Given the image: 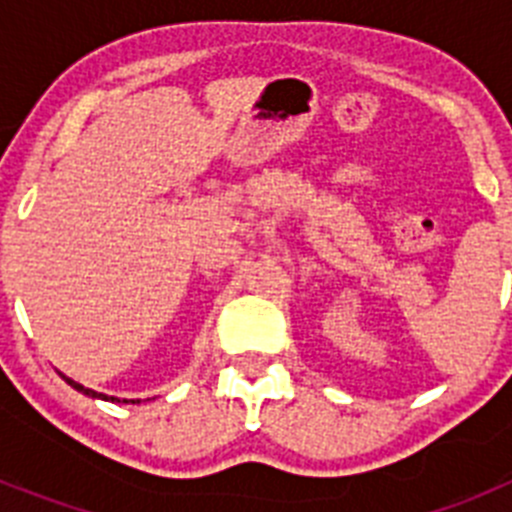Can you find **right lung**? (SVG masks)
Returning <instances> with one entry per match:
<instances>
[{"mask_svg":"<svg viewBox=\"0 0 512 512\" xmlns=\"http://www.w3.org/2000/svg\"><path fill=\"white\" fill-rule=\"evenodd\" d=\"M63 377V382L66 384H71V387H74L76 392H81V395H87V397H92V400H104V402H140V400H120V397H110V395H104V392H94V390H89V387H84V384H79V382H74V379L71 377H66V374H61Z\"/></svg>","mask_w":512,"mask_h":512,"instance_id":"add662e5","label":"right lung"}]
</instances>
